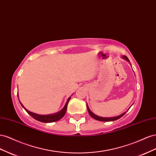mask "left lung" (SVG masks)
I'll return each instance as SVG.
<instances>
[{
	"label": "left lung",
	"mask_w": 156,
	"mask_h": 156,
	"mask_svg": "<svg viewBox=\"0 0 156 156\" xmlns=\"http://www.w3.org/2000/svg\"><path fill=\"white\" fill-rule=\"evenodd\" d=\"M122 58L124 59H126V60L128 62H129V59L127 58V57L126 55H123V56H122ZM130 107H131V106H130ZM87 111H88L89 114H90V115H91V116L93 118L95 119L96 120H99V121H101V122H111V121H115V120H117V119H119L120 118H122V117L123 116V115L126 113V112H123V113L121 115H119L118 116H115V117H112V118H103V117L98 116V115H95V114H93V113L91 112V111L90 110V109L89 108L87 105Z\"/></svg>",
	"instance_id": "1"
}]
</instances>
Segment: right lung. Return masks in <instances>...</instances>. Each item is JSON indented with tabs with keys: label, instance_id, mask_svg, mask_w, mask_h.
<instances>
[{
	"label": "right lung",
	"instance_id": "obj_1",
	"mask_svg": "<svg viewBox=\"0 0 156 156\" xmlns=\"http://www.w3.org/2000/svg\"><path fill=\"white\" fill-rule=\"evenodd\" d=\"M17 97H18V94H17ZM71 97H70L69 99L66 101L65 105L64 107L61 110H60L59 112H57L55 114H48V115H40V114H35L33 113L32 112H30L28 110H27L23 105L21 103V102L20 101V103L21 104V105L23 106V108L26 110V112H27L30 116H32L34 119L38 120L39 122H44V123H51V122H57L60 119H61L63 118L65 113H66V108H67V105L69 102L70 99ZM19 99V98H18Z\"/></svg>",
	"mask_w": 156,
	"mask_h": 156
}]
</instances>
